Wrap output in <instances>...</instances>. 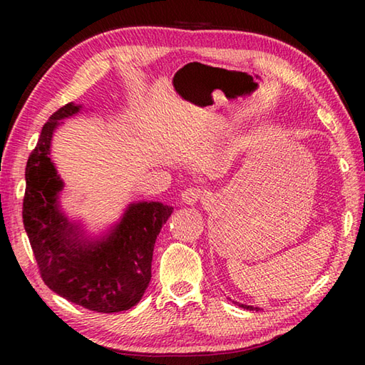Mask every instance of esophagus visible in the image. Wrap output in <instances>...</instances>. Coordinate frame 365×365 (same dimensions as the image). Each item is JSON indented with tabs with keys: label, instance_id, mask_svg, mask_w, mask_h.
<instances>
[{
	"label": "esophagus",
	"instance_id": "esophagus-1",
	"mask_svg": "<svg viewBox=\"0 0 365 365\" xmlns=\"http://www.w3.org/2000/svg\"><path fill=\"white\" fill-rule=\"evenodd\" d=\"M204 199H205V195H204V191L200 190V188L191 187V188H187V190L182 192V202L183 204L195 205V204L199 202V200H204Z\"/></svg>",
	"mask_w": 365,
	"mask_h": 365
}]
</instances>
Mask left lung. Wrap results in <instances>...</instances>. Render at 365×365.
<instances>
[{
	"label": "left lung",
	"mask_w": 365,
	"mask_h": 365,
	"mask_svg": "<svg viewBox=\"0 0 365 365\" xmlns=\"http://www.w3.org/2000/svg\"><path fill=\"white\" fill-rule=\"evenodd\" d=\"M242 307H245V309H250V311H252V309H255V311H259V307H252V306H245V304H240Z\"/></svg>",
	"instance_id": "8db88e82"
}]
</instances>
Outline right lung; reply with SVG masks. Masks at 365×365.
Segmentation results:
<instances>
[{"instance_id":"add662e5","label":"right lung","mask_w":365,"mask_h":365,"mask_svg":"<svg viewBox=\"0 0 365 365\" xmlns=\"http://www.w3.org/2000/svg\"><path fill=\"white\" fill-rule=\"evenodd\" d=\"M81 110L67 103L42 128L31 152L23 197V224L43 282L75 304L113 314L138 304L152 277L155 240L173 207L161 202L130 204L110 234L84 238L76 222L59 208L64 183L50 158L53 131Z\"/></svg>"}]
</instances>
